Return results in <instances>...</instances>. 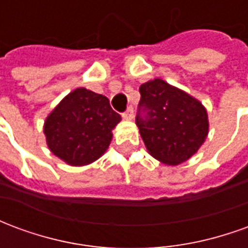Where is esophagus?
Here are the masks:
<instances>
[{
  "label": "esophagus",
  "mask_w": 248,
  "mask_h": 248,
  "mask_svg": "<svg viewBox=\"0 0 248 248\" xmlns=\"http://www.w3.org/2000/svg\"><path fill=\"white\" fill-rule=\"evenodd\" d=\"M122 117H124V119H126V121H131V119L134 118V108H127V110L122 114Z\"/></svg>",
  "instance_id": "1"
}]
</instances>
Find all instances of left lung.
<instances>
[{"mask_svg": "<svg viewBox=\"0 0 248 248\" xmlns=\"http://www.w3.org/2000/svg\"><path fill=\"white\" fill-rule=\"evenodd\" d=\"M140 93L135 124L149 153L171 166L191 158L208 134L204 106L159 78L142 83Z\"/></svg>", "mask_w": 248, "mask_h": 248, "instance_id": "left-lung-1", "label": "left lung"}]
</instances>
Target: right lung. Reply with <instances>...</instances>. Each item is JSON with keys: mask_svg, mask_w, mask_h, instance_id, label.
<instances>
[{"mask_svg": "<svg viewBox=\"0 0 248 248\" xmlns=\"http://www.w3.org/2000/svg\"><path fill=\"white\" fill-rule=\"evenodd\" d=\"M119 121L121 115L105 95L78 87L47 115L44 124L46 143L67 165L85 166L108 150Z\"/></svg>", "mask_w": 248, "mask_h": 248, "instance_id": "add662e5", "label": "right lung"}]
</instances>
